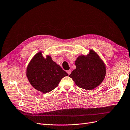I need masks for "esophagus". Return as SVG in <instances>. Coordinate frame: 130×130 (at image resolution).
I'll return each mask as SVG.
<instances>
[{
    "instance_id": "34e87169",
    "label": "esophagus",
    "mask_w": 130,
    "mask_h": 130,
    "mask_svg": "<svg viewBox=\"0 0 130 130\" xmlns=\"http://www.w3.org/2000/svg\"><path fill=\"white\" fill-rule=\"evenodd\" d=\"M71 70H68V71H67V73H68L69 75H70V74H71Z\"/></svg>"
}]
</instances>
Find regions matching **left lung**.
Here are the masks:
<instances>
[{
    "mask_svg": "<svg viewBox=\"0 0 130 130\" xmlns=\"http://www.w3.org/2000/svg\"><path fill=\"white\" fill-rule=\"evenodd\" d=\"M75 64L76 68L72 71L69 77L80 88L92 90L104 79L106 74L105 65L93 50H90L86 56L78 57Z\"/></svg>",
    "mask_w": 130,
    "mask_h": 130,
    "instance_id": "obj_1",
    "label": "left lung"
}]
</instances>
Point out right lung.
Masks as SVG:
<instances>
[{
  "label": "right lung",
  "mask_w": 130,
  "mask_h": 130,
  "mask_svg": "<svg viewBox=\"0 0 130 130\" xmlns=\"http://www.w3.org/2000/svg\"><path fill=\"white\" fill-rule=\"evenodd\" d=\"M26 75L31 85L43 93L52 91L58 86L61 79L68 75L50 56L45 59L41 52L36 54L30 62Z\"/></svg>",
  "instance_id": "1"
}]
</instances>
